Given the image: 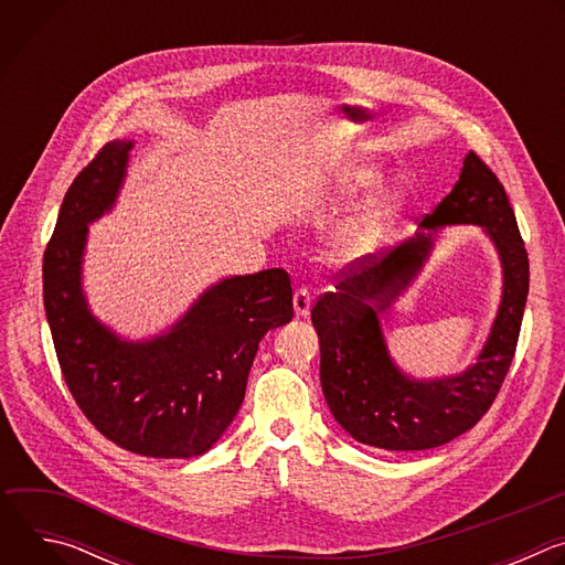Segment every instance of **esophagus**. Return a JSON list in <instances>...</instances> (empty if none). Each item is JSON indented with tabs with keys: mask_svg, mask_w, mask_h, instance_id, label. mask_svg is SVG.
<instances>
[{
	"mask_svg": "<svg viewBox=\"0 0 565 565\" xmlns=\"http://www.w3.org/2000/svg\"><path fill=\"white\" fill-rule=\"evenodd\" d=\"M310 303H312V297L308 292V288H297L295 295H292V306H295V315L297 317H306L308 310H310Z\"/></svg>",
	"mask_w": 565,
	"mask_h": 565,
	"instance_id": "obj_1",
	"label": "esophagus"
}]
</instances>
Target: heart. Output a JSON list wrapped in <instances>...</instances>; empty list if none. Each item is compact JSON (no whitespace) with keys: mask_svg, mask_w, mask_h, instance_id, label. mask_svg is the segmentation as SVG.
<instances>
[{"mask_svg":"<svg viewBox=\"0 0 565 565\" xmlns=\"http://www.w3.org/2000/svg\"><path fill=\"white\" fill-rule=\"evenodd\" d=\"M380 177L371 168H355L342 181L347 194H364L377 185ZM402 212L397 194H384L369 201L353 216H349L331 241V255L340 264H358L373 255L391 234Z\"/></svg>","mask_w":565,"mask_h":565,"instance_id":"heart-1","label":"heart"}]
</instances>
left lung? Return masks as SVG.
<instances>
[{
    "label": "left lung",
    "instance_id": "1",
    "mask_svg": "<svg viewBox=\"0 0 565 565\" xmlns=\"http://www.w3.org/2000/svg\"><path fill=\"white\" fill-rule=\"evenodd\" d=\"M473 223L486 227L503 264V299L486 349L460 375L414 380L388 358L380 319L420 273L434 234L349 264L335 290L321 295L310 319L319 338V380L335 420L362 445L423 451L469 431L488 414L514 360L530 288V264L503 183L478 153L465 156L454 190L420 227ZM337 279V277H335Z\"/></svg>",
    "mask_w": 565,
    "mask_h": 565
}]
</instances>
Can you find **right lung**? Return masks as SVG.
Instances as JSON below:
<instances>
[{
  "instance_id": "right-lung-1",
  "label": "right lung",
  "mask_w": 565,
  "mask_h": 565,
  "mask_svg": "<svg viewBox=\"0 0 565 565\" xmlns=\"http://www.w3.org/2000/svg\"><path fill=\"white\" fill-rule=\"evenodd\" d=\"M131 140L107 142L64 194L44 250V308L64 382L87 420L149 458L205 454L234 420L262 338L292 319L284 268L207 288L170 333L125 342L89 312L83 253L89 223L111 210Z\"/></svg>"
}]
</instances>
